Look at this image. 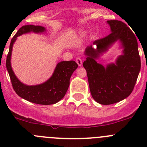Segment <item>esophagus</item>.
Segmentation results:
<instances>
[{
	"instance_id": "34e87169",
	"label": "esophagus",
	"mask_w": 147,
	"mask_h": 147,
	"mask_svg": "<svg viewBox=\"0 0 147 147\" xmlns=\"http://www.w3.org/2000/svg\"><path fill=\"white\" fill-rule=\"evenodd\" d=\"M76 63L78 64V65H79V66H81V65H82V58L79 57V58H76Z\"/></svg>"
}]
</instances>
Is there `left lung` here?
I'll return each instance as SVG.
<instances>
[{
  "label": "left lung",
  "instance_id": "8db88e82",
  "mask_svg": "<svg viewBox=\"0 0 147 147\" xmlns=\"http://www.w3.org/2000/svg\"><path fill=\"white\" fill-rule=\"evenodd\" d=\"M112 32L95 40L86 48V61L83 66L86 71L92 97L101 105H112L128 97L134 90L141 69V59L137 40L131 29L121 21H107ZM119 40L124 48L123 55L115 64L104 67L96 60L114 42Z\"/></svg>",
  "mask_w": 147,
  "mask_h": 147
}]
</instances>
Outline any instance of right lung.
Masks as SVG:
<instances>
[{
	"label": "right lung",
	"mask_w": 147,
	"mask_h": 147,
	"mask_svg": "<svg viewBox=\"0 0 147 147\" xmlns=\"http://www.w3.org/2000/svg\"><path fill=\"white\" fill-rule=\"evenodd\" d=\"M45 28L41 26L25 25L18 30L10 43L9 51L6 58V68L8 70L12 86L19 97L31 102L39 105H53L62 100L70 84V78L77 68L78 64L74 61H61L57 64L53 74L47 82L35 86H27L22 84L15 76L11 65L12 47L16 37L25 33H41Z\"/></svg>",
	"instance_id": "add662e5"
}]
</instances>
